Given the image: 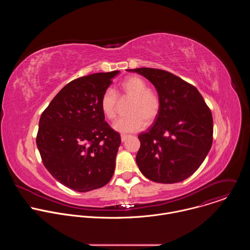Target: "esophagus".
Returning <instances> with one entry per match:
<instances>
[{"label": "esophagus", "instance_id": "1", "mask_svg": "<svg viewBox=\"0 0 250 250\" xmlns=\"http://www.w3.org/2000/svg\"><path fill=\"white\" fill-rule=\"evenodd\" d=\"M127 137H128V135H126V134H122V135H121V139H122L123 142L125 141V140L127 139Z\"/></svg>", "mask_w": 250, "mask_h": 250}]
</instances>
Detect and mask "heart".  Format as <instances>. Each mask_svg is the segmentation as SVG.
<instances>
[{"instance_id": "obj_1", "label": "heart", "mask_w": 250, "mask_h": 250, "mask_svg": "<svg viewBox=\"0 0 250 250\" xmlns=\"http://www.w3.org/2000/svg\"><path fill=\"white\" fill-rule=\"evenodd\" d=\"M122 98L131 99L127 113L128 117L118 120L113 127L115 130L126 133L142 129L152 123L160 111V99L156 92L148 89L147 83L140 77L130 76L125 79L120 87ZM101 110L108 120H115L118 112V96L113 89H106L101 98Z\"/></svg>"}]
</instances>
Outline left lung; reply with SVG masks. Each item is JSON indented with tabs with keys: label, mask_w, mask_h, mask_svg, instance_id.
Wrapping results in <instances>:
<instances>
[{
	"label": "left lung",
	"mask_w": 250,
	"mask_h": 250,
	"mask_svg": "<svg viewBox=\"0 0 250 250\" xmlns=\"http://www.w3.org/2000/svg\"><path fill=\"white\" fill-rule=\"evenodd\" d=\"M155 87L160 111L146 132L138 135L136 164L147 179L164 184L181 182L203 163L212 144L210 110L196 87L167 71L128 69Z\"/></svg>",
	"instance_id": "obj_1"
}]
</instances>
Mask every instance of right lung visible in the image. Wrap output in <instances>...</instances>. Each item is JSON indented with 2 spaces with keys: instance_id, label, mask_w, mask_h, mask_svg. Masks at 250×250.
I'll list each match as a JSON object with an SVG mask.
<instances>
[{
  "instance_id": "right-lung-1",
  "label": "right lung",
  "mask_w": 250,
  "mask_h": 250,
  "mask_svg": "<svg viewBox=\"0 0 250 250\" xmlns=\"http://www.w3.org/2000/svg\"><path fill=\"white\" fill-rule=\"evenodd\" d=\"M119 73L71 81L41 117L37 146L43 165L69 189L88 192L106 185L113 177L121 135L104 122L100 103Z\"/></svg>"
}]
</instances>
